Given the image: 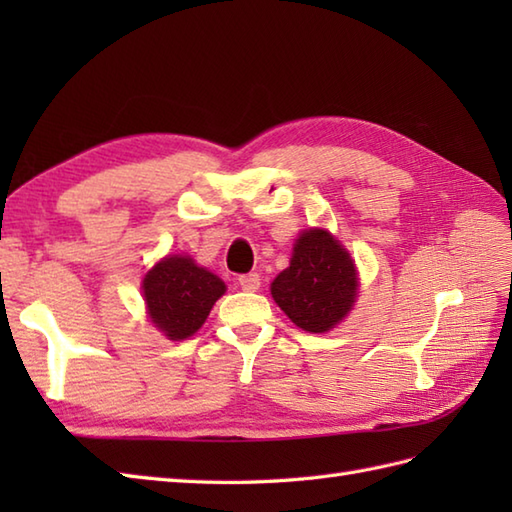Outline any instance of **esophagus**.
I'll use <instances>...</instances> for the list:
<instances>
[{"instance_id":"34e87169","label":"esophagus","mask_w":512,"mask_h":512,"mask_svg":"<svg viewBox=\"0 0 512 512\" xmlns=\"http://www.w3.org/2000/svg\"><path fill=\"white\" fill-rule=\"evenodd\" d=\"M237 284H239V288L246 290V292H255V290H259V286H262V279H259L257 273H248V275L239 277Z\"/></svg>"}]
</instances>
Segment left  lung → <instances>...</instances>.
I'll list each match as a JSON object with an SVG mask.
<instances>
[{
	"mask_svg": "<svg viewBox=\"0 0 512 512\" xmlns=\"http://www.w3.org/2000/svg\"><path fill=\"white\" fill-rule=\"evenodd\" d=\"M352 257L321 228L306 231L295 244L290 266L270 286L277 306L306 332H328L339 323L356 297Z\"/></svg>",
	"mask_w": 512,
	"mask_h": 512,
	"instance_id": "1",
	"label": "left lung"
}]
</instances>
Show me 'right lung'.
<instances>
[{
	"mask_svg": "<svg viewBox=\"0 0 512 512\" xmlns=\"http://www.w3.org/2000/svg\"><path fill=\"white\" fill-rule=\"evenodd\" d=\"M224 290L220 277L178 255L156 264L143 281L149 317L173 341L198 332Z\"/></svg>",
	"mask_w": 512,
	"mask_h": 512,
	"instance_id": "1",
	"label": "right lung"
}]
</instances>
